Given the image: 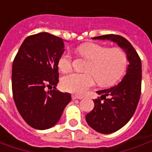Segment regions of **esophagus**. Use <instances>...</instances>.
Here are the masks:
<instances>
[{
    "label": "esophagus",
    "instance_id": "esophagus-1",
    "mask_svg": "<svg viewBox=\"0 0 152 152\" xmlns=\"http://www.w3.org/2000/svg\"><path fill=\"white\" fill-rule=\"evenodd\" d=\"M72 100H75V99H82L83 98L82 97H80V96H77L75 95V94H73V95H72Z\"/></svg>",
    "mask_w": 152,
    "mask_h": 152
}]
</instances>
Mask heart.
Instances as JSON below:
<instances>
[{
  "mask_svg": "<svg viewBox=\"0 0 152 152\" xmlns=\"http://www.w3.org/2000/svg\"><path fill=\"white\" fill-rule=\"evenodd\" d=\"M77 52L88 63L85 73H70L61 80L63 90L82 95L92 87L96 80L101 87H111L117 84L124 76L129 66L126 53L121 48H109L96 43H85L77 48ZM58 66L66 72L72 66V56L63 53L58 58Z\"/></svg>",
  "mask_w": 152,
  "mask_h": 152,
  "instance_id": "obj_1",
  "label": "heart"
}]
</instances>
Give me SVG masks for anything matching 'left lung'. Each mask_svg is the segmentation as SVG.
<instances>
[{"mask_svg":"<svg viewBox=\"0 0 152 152\" xmlns=\"http://www.w3.org/2000/svg\"><path fill=\"white\" fill-rule=\"evenodd\" d=\"M117 43L127 54L129 64L121 82L110 89L98 91L101 98L94 100V107L86 115L90 127L101 134H112L124 126L134 115L141 95L142 63L140 57L125 38L114 34L96 37Z\"/></svg>","mask_w":152,"mask_h":152,"instance_id":"left-lung-1","label":"left lung"}]
</instances>
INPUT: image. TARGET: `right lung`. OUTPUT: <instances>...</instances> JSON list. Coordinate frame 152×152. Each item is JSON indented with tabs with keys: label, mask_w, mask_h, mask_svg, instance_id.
<instances>
[{
	"label": "right lung",
	"mask_w": 152,
	"mask_h": 152,
	"mask_svg": "<svg viewBox=\"0 0 152 152\" xmlns=\"http://www.w3.org/2000/svg\"><path fill=\"white\" fill-rule=\"evenodd\" d=\"M63 51L62 38L40 32L25 39L13 62L14 101L26 123L37 129L53 126L72 99L70 94L56 89L58 61ZM47 87L55 89L46 91Z\"/></svg>",
	"instance_id": "obj_1"
}]
</instances>
